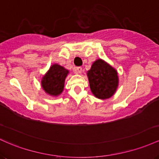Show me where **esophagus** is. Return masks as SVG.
Returning <instances> with one entry per match:
<instances>
[{
    "mask_svg": "<svg viewBox=\"0 0 159 159\" xmlns=\"http://www.w3.org/2000/svg\"><path fill=\"white\" fill-rule=\"evenodd\" d=\"M82 70H83V69H82L81 67H76V70H75V71H76L77 74H81Z\"/></svg>",
    "mask_w": 159,
    "mask_h": 159,
    "instance_id": "34e87169",
    "label": "esophagus"
}]
</instances>
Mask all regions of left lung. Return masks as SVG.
<instances>
[{
    "label": "left lung",
    "mask_w": 159,
    "mask_h": 159,
    "mask_svg": "<svg viewBox=\"0 0 159 159\" xmlns=\"http://www.w3.org/2000/svg\"><path fill=\"white\" fill-rule=\"evenodd\" d=\"M87 76L92 94L99 99L110 98L118 88V73L102 59L96 60L92 64Z\"/></svg>",
    "instance_id": "1"
}]
</instances>
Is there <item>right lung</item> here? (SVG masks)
Wrapping results in <instances>:
<instances>
[{
    "label": "right lung",
    "mask_w": 159,
    "mask_h": 159,
    "mask_svg": "<svg viewBox=\"0 0 159 159\" xmlns=\"http://www.w3.org/2000/svg\"><path fill=\"white\" fill-rule=\"evenodd\" d=\"M68 74V70L58 64H54L43 76L41 86L49 95L58 96L63 92L65 79Z\"/></svg>",
    "instance_id": "1"
}]
</instances>
